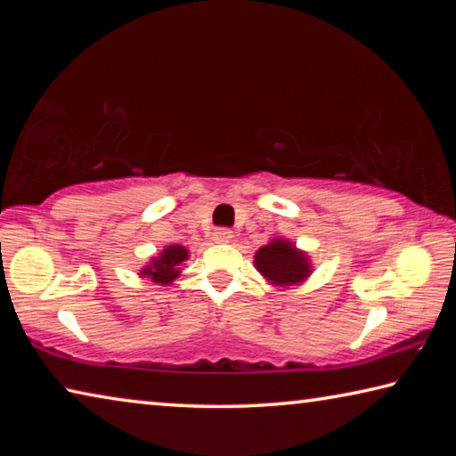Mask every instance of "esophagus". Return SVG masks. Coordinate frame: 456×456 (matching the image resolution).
<instances>
[{
    "mask_svg": "<svg viewBox=\"0 0 456 456\" xmlns=\"http://www.w3.org/2000/svg\"><path fill=\"white\" fill-rule=\"evenodd\" d=\"M231 237H233V233H231L229 229H217V231H215V233H213V241H217V243H229Z\"/></svg>",
    "mask_w": 456,
    "mask_h": 456,
    "instance_id": "esophagus-1",
    "label": "esophagus"
}]
</instances>
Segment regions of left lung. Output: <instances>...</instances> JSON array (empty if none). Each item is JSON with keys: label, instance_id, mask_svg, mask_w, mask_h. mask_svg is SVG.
I'll list each match as a JSON object with an SVG mask.
<instances>
[{"label": "left lung", "instance_id": "left-lung-1", "mask_svg": "<svg viewBox=\"0 0 456 456\" xmlns=\"http://www.w3.org/2000/svg\"><path fill=\"white\" fill-rule=\"evenodd\" d=\"M256 267L269 283L280 288L302 283L312 273L310 257L285 239H273L261 247L256 253Z\"/></svg>", "mask_w": 456, "mask_h": 456}]
</instances>
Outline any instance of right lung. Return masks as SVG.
<instances>
[{"mask_svg":"<svg viewBox=\"0 0 456 456\" xmlns=\"http://www.w3.org/2000/svg\"><path fill=\"white\" fill-rule=\"evenodd\" d=\"M187 257H189V251L184 249L183 245H167L157 257L151 259L149 265H144L141 269V275L151 277L154 283L168 285L179 277L181 273L179 265L183 261H187Z\"/></svg>","mask_w":456,"mask_h":456,"instance_id":"1","label":"right lung"}]
</instances>
